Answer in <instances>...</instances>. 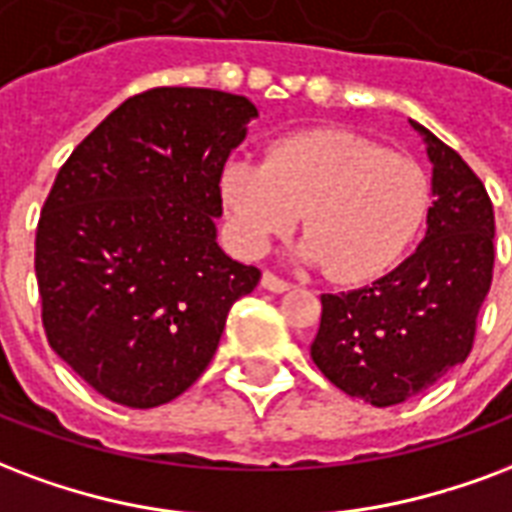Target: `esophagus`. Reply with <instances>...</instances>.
Here are the masks:
<instances>
[{
    "mask_svg": "<svg viewBox=\"0 0 512 512\" xmlns=\"http://www.w3.org/2000/svg\"><path fill=\"white\" fill-rule=\"evenodd\" d=\"M260 285L266 287V290H271V293H285L287 287H290V282H287V279H282L279 274H274V271H263Z\"/></svg>",
    "mask_w": 512,
    "mask_h": 512,
    "instance_id": "34e87169",
    "label": "esophagus"
}]
</instances>
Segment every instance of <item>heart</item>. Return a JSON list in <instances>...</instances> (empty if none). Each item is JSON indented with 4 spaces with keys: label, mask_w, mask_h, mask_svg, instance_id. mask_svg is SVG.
Instances as JSON below:
<instances>
[{
    "label": "heart",
    "mask_w": 512,
    "mask_h": 512,
    "mask_svg": "<svg viewBox=\"0 0 512 512\" xmlns=\"http://www.w3.org/2000/svg\"><path fill=\"white\" fill-rule=\"evenodd\" d=\"M219 187L244 249L263 252L301 214L309 257L344 285L388 271L431 203L418 162L350 130L293 132L271 146L266 165L225 162Z\"/></svg>",
    "instance_id": "obj_1"
}]
</instances>
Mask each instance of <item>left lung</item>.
<instances>
[{
  "label": "left lung",
  "instance_id": "1",
  "mask_svg": "<svg viewBox=\"0 0 512 512\" xmlns=\"http://www.w3.org/2000/svg\"><path fill=\"white\" fill-rule=\"evenodd\" d=\"M426 135L434 206L401 266L347 293H323L312 361L347 396L393 407L467 358L494 276V206L458 151Z\"/></svg>",
  "mask_w": 512,
  "mask_h": 512
}]
</instances>
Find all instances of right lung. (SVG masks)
Here are the masks:
<instances>
[{"instance_id":"1","label":"right lung","mask_w":512,"mask_h":512,"mask_svg":"<svg viewBox=\"0 0 512 512\" xmlns=\"http://www.w3.org/2000/svg\"><path fill=\"white\" fill-rule=\"evenodd\" d=\"M252 116L241 94L146 89L56 173L34 236L45 339L105 399L149 410L181 396L260 282L214 227L222 168Z\"/></svg>"}]
</instances>
